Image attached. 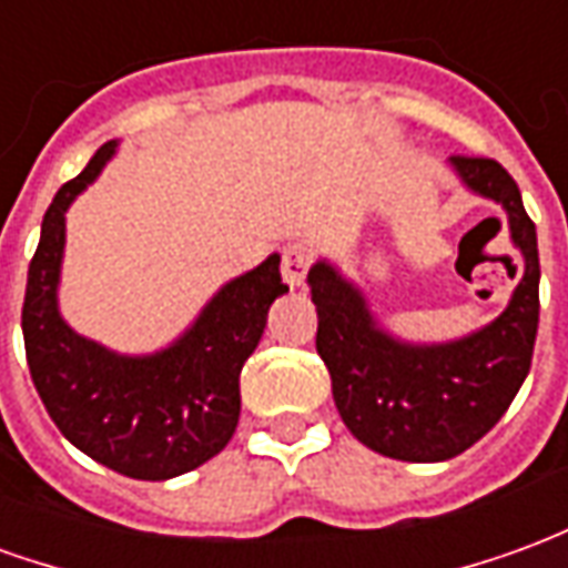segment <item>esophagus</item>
<instances>
[{"label": "esophagus", "instance_id": "obj_1", "mask_svg": "<svg viewBox=\"0 0 568 568\" xmlns=\"http://www.w3.org/2000/svg\"><path fill=\"white\" fill-rule=\"evenodd\" d=\"M310 264H313V248L304 246V243H288L283 248V280L292 288L307 280Z\"/></svg>", "mask_w": 568, "mask_h": 568}]
</instances>
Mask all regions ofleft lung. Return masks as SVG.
Here are the masks:
<instances>
[{
    "instance_id": "left-lung-1",
    "label": "left lung",
    "mask_w": 568,
    "mask_h": 568,
    "mask_svg": "<svg viewBox=\"0 0 568 568\" xmlns=\"http://www.w3.org/2000/svg\"><path fill=\"white\" fill-rule=\"evenodd\" d=\"M468 191L508 212L524 280L501 316L447 344H407L383 332L368 301L328 261L307 273L334 405L365 447L402 463H444L496 426L524 386L538 332V240L520 187L499 161L453 154Z\"/></svg>"
}]
</instances>
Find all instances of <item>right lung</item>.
I'll list each match as a JSON object with an SVG mask.
<instances>
[{
	"instance_id": "add662e5",
	"label": "right lung",
	"mask_w": 568,
	"mask_h": 568,
	"mask_svg": "<svg viewBox=\"0 0 568 568\" xmlns=\"http://www.w3.org/2000/svg\"><path fill=\"white\" fill-rule=\"evenodd\" d=\"M118 140L57 191L27 273L23 346L36 393L81 453L136 480H170L224 450L240 419V371L267 310L288 285L280 255L222 285L179 341L151 356H121L72 332L57 307L67 210L112 161Z\"/></svg>"
}]
</instances>
